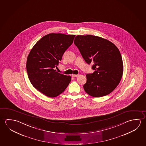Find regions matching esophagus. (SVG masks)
I'll return each mask as SVG.
<instances>
[{
    "label": "esophagus",
    "instance_id": "esophagus-1",
    "mask_svg": "<svg viewBox=\"0 0 146 146\" xmlns=\"http://www.w3.org/2000/svg\"><path fill=\"white\" fill-rule=\"evenodd\" d=\"M79 75H75V74H72V76L73 77H76L78 76Z\"/></svg>",
    "mask_w": 146,
    "mask_h": 146
}]
</instances>
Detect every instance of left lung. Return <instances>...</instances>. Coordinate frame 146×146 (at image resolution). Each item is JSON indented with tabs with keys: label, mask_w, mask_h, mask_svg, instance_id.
Here are the masks:
<instances>
[{
	"label": "left lung",
	"mask_w": 146,
	"mask_h": 146,
	"mask_svg": "<svg viewBox=\"0 0 146 146\" xmlns=\"http://www.w3.org/2000/svg\"><path fill=\"white\" fill-rule=\"evenodd\" d=\"M74 44L86 63L95 70L86 74L84 88L94 97L108 95L116 88L122 78L123 64L118 48L106 39L92 35L77 36Z\"/></svg>",
	"instance_id": "left-lung-1"
}]
</instances>
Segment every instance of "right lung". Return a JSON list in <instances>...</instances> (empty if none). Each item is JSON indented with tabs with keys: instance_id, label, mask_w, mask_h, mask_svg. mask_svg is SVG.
<instances>
[{
	"instance_id": "1",
	"label": "right lung",
	"mask_w": 146,
	"mask_h": 146,
	"mask_svg": "<svg viewBox=\"0 0 146 146\" xmlns=\"http://www.w3.org/2000/svg\"><path fill=\"white\" fill-rule=\"evenodd\" d=\"M75 35L49 34L38 41L29 53L27 70L34 88L49 97H55L68 86L71 77L58 73L62 55L72 45Z\"/></svg>"
}]
</instances>
